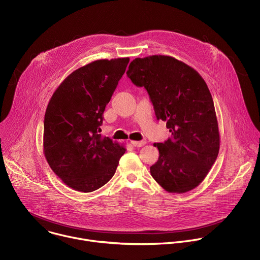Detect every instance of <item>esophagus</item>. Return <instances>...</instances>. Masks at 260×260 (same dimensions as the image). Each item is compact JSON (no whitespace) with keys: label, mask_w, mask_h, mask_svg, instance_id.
Here are the masks:
<instances>
[{"label":"esophagus","mask_w":260,"mask_h":260,"mask_svg":"<svg viewBox=\"0 0 260 260\" xmlns=\"http://www.w3.org/2000/svg\"><path fill=\"white\" fill-rule=\"evenodd\" d=\"M146 144V141H132V145L135 147H142Z\"/></svg>","instance_id":"1"}]
</instances>
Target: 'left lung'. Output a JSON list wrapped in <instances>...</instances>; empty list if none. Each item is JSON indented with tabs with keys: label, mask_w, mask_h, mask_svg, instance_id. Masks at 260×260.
Here are the masks:
<instances>
[{
	"label": "left lung",
	"mask_w": 260,
	"mask_h": 260,
	"mask_svg": "<svg viewBox=\"0 0 260 260\" xmlns=\"http://www.w3.org/2000/svg\"><path fill=\"white\" fill-rule=\"evenodd\" d=\"M144 86L158 120L171 136L155 143L159 158L150 167L153 179L169 193H186L207 176L219 151L213 100L201 75L175 58L154 55L134 59L126 71Z\"/></svg>",
	"instance_id": "8db88e82"
}]
</instances>
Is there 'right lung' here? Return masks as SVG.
Returning a JSON list of instances; mask_svg holds the SVG:
<instances>
[{"mask_svg":"<svg viewBox=\"0 0 260 260\" xmlns=\"http://www.w3.org/2000/svg\"><path fill=\"white\" fill-rule=\"evenodd\" d=\"M129 58L102 59L69 74L53 94L44 120V154L71 189L98 190L114 176L125 149L102 137L103 113Z\"/></svg>","mask_w":260,"mask_h":260,"instance_id":"right-lung-1","label":"right lung"}]
</instances>
